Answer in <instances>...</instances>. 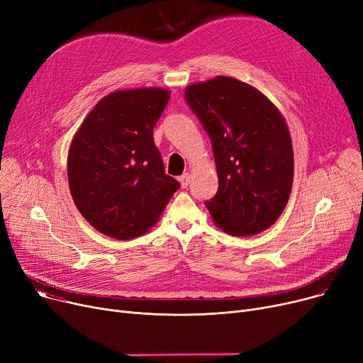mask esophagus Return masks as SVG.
I'll use <instances>...</instances> for the list:
<instances>
[{
    "label": "esophagus",
    "instance_id": "1",
    "mask_svg": "<svg viewBox=\"0 0 363 363\" xmlns=\"http://www.w3.org/2000/svg\"><path fill=\"white\" fill-rule=\"evenodd\" d=\"M189 181H191V177H189V174H184L182 177H179V182H181L182 188H186L189 185Z\"/></svg>",
    "mask_w": 363,
    "mask_h": 363
}]
</instances>
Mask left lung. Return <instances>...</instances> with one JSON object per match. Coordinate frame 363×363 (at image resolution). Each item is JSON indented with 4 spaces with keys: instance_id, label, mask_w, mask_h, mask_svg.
<instances>
[{
    "instance_id": "obj_1",
    "label": "left lung",
    "mask_w": 363,
    "mask_h": 363,
    "mask_svg": "<svg viewBox=\"0 0 363 363\" xmlns=\"http://www.w3.org/2000/svg\"><path fill=\"white\" fill-rule=\"evenodd\" d=\"M185 99L213 147L219 188L206 201L213 222L237 237L268 230L287 206L294 174L281 111L259 89L230 76L188 85Z\"/></svg>"
}]
</instances>
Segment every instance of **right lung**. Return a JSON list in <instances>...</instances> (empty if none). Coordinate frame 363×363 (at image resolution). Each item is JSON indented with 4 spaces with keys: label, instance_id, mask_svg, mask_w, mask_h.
Instances as JSON below:
<instances>
[{
    "label": "right lung",
    "instance_id": "right-lung-1",
    "mask_svg": "<svg viewBox=\"0 0 363 363\" xmlns=\"http://www.w3.org/2000/svg\"><path fill=\"white\" fill-rule=\"evenodd\" d=\"M169 99L163 88L114 91L74 133L67 156L70 194L81 215L107 237L148 233L179 188L164 174L152 140Z\"/></svg>",
    "mask_w": 363,
    "mask_h": 363
}]
</instances>
